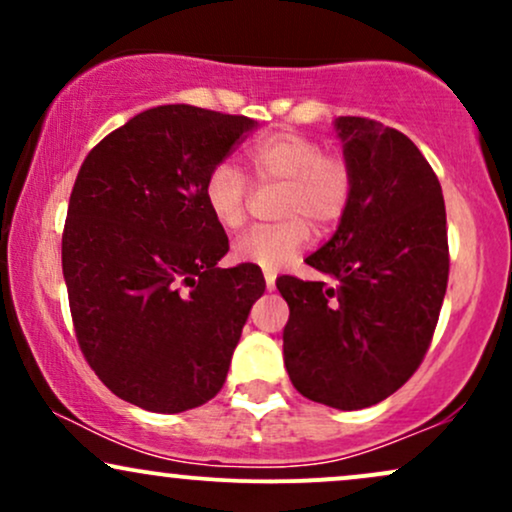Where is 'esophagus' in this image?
<instances>
[{
    "mask_svg": "<svg viewBox=\"0 0 512 512\" xmlns=\"http://www.w3.org/2000/svg\"><path fill=\"white\" fill-rule=\"evenodd\" d=\"M264 284H267V291H274L276 289V274L264 272Z\"/></svg>",
    "mask_w": 512,
    "mask_h": 512,
    "instance_id": "esophagus-1",
    "label": "esophagus"
}]
</instances>
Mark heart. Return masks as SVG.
I'll use <instances>...</instances> for the list:
<instances>
[{
  "label": "heart",
  "mask_w": 512,
  "mask_h": 512,
  "mask_svg": "<svg viewBox=\"0 0 512 512\" xmlns=\"http://www.w3.org/2000/svg\"><path fill=\"white\" fill-rule=\"evenodd\" d=\"M245 163L257 185L281 187L276 216L284 223L240 236L233 243V257L264 272H276L308 248V222L315 231H325L344 214L354 187L351 166L344 156L322 154L315 139L298 132H276L257 139L245 151ZM204 202L221 228L236 231L243 226L250 185L240 168L226 161L211 168L204 182Z\"/></svg>",
  "instance_id": "obj_1"
}]
</instances>
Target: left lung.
<instances>
[{"label": "left lung", "mask_w": 512, "mask_h": 512, "mask_svg": "<svg viewBox=\"0 0 512 512\" xmlns=\"http://www.w3.org/2000/svg\"><path fill=\"white\" fill-rule=\"evenodd\" d=\"M351 166L334 236L308 257L332 276H279L289 303L284 363L293 387L327 407L383 402L424 361L448 289L440 182L407 134L368 117L334 120Z\"/></svg>", "instance_id": "left-lung-1"}]
</instances>
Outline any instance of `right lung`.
I'll return each mask as SVG.
<instances>
[{"label": "right lung", "instance_id": "1", "mask_svg": "<svg viewBox=\"0 0 512 512\" xmlns=\"http://www.w3.org/2000/svg\"><path fill=\"white\" fill-rule=\"evenodd\" d=\"M255 125L158 105L81 163L62 233L69 310L88 366L129 404L178 414L226 383L264 276L255 264L219 267L228 238L204 182Z\"/></svg>", "mask_w": 512, "mask_h": 512}]
</instances>
